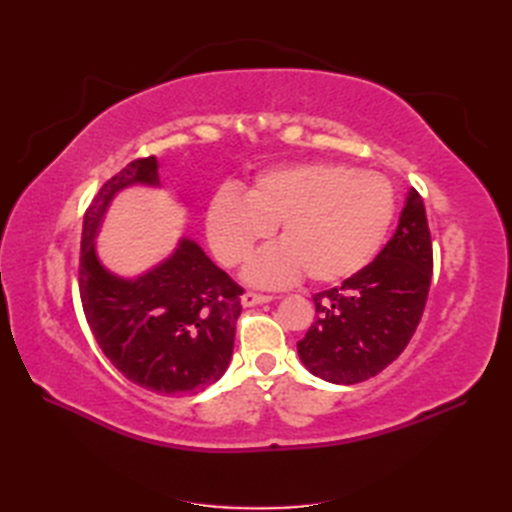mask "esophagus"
Wrapping results in <instances>:
<instances>
[{"instance_id":"34e87169","label":"esophagus","mask_w":512,"mask_h":512,"mask_svg":"<svg viewBox=\"0 0 512 512\" xmlns=\"http://www.w3.org/2000/svg\"><path fill=\"white\" fill-rule=\"evenodd\" d=\"M271 299H273L271 294H260V292H254V290H247V292H243L241 303L245 307H252V305H260V303H269Z\"/></svg>"}]
</instances>
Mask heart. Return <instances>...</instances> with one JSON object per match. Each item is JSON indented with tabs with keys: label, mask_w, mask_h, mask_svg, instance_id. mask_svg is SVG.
Here are the masks:
<instances>
[{
	"label": "heart",
	"mask_w": 512,
	"mask_h": 512,
	"mask_svg": "<svg viewBox=\"0 0 512 512\" xmlns=\"http://www.w3.org/2000/svg\"><path fill=\"white\" fill-rule=\"evenodd\" d=\"M395 215L391 183L339 164H294L260 175L245 198L222 190L207 215L209 241L237 267L277 226L282 243L262 250L247 280L284 286L307 273L331 284L359 273L376 256Z\"/></svg>",
	"instance_id": "heart-1"
}]
</instances>
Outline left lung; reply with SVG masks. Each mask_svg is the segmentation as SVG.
Returning <instances> with one entry per match:
<instances>
[{
  "label": "left lung",
  "instance_id": "1",
  "mask_svg": "<svg viewBox=\"0 0 512 512\" xmlns=\"http://www.w3.org/2000/svg\"><path fill=\"white\" fill-rule=\"evenodd\" d=\"M431 232L414 188L391 241L342 286L314 294L316 320L297 342L303 365L333 384L378 376L406 350L427 303Z\"/></svg>",
  "mask_w": 512,
  "mask_h": 512
}]
</instances>
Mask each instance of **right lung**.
Wrapping results in <instances>:
<instances>
[{"label":"right lung","instance_id":"obj_1","mask_svg":"<svg viewBox=\"0 0 512 512\" xmlns=\"http://www.w3.org/2000/svg\"><path fill=\"white\" fill-rule=\"evenodd\" d=\"M156 170L153 156L136 158L91 200L83 218L79 292L106 359L143 389L179 397L222 378L235 346L243 288L190 239L134 282L102 269L94 235L106 205L126 185L158 183Z\"/></svg>","mask_w":512,"mask_h":512}]
</instances>
